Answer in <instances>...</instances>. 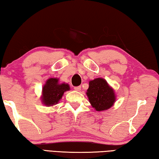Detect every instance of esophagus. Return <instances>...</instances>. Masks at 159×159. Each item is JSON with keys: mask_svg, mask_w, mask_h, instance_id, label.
Returning a JSON list of instances; mask_svg holds the SVG:
<instances>
[{"mask_svg": "<svg viewBox=\"0 0 159 159\" xmlns=\"http://www.w3.org/2000/svg\"><path fill=\"white\" fill-rule=\"evenodd\" d=\"M74 89H75V90H76V91H80V90L81 89V87H80V86L75 87H74Z\"/></svg>", "mask_w": 159, "mask_h": 159, "instance_id": "obj_1", "label": "esophagus"}]
</instances>
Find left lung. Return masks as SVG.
<instances>
[{
	"label": "left lung",
	"mask_w": 159,
	"mask_h": 159,
	"mask_svg": "<svg viewBox=\"0 0 159 159\" xmlns=\"http://www.w3.org/2000/svg\"><path fill=\"white\" fill-rule=\"evenodd\" d=\"M87 94L92 107L97 111H104L112 107L115 102L114 90L109 86L106 80L97 78L89 83Z\"/></svg>",
	"instance_id": "8db88e82"
}]
</instances>
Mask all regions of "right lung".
I'll list each match as a JSON object with an SVG mask.
<instances>
[{
  "instance_id": "1",
  "label": "right lung",
  "mask_w": 159,
  "mask_h": 159,
  "mask_svg": "<svg viewBox=\"0 0 159 159\" xmlns=\"http://www.w3.org/2000/svg\"><path fill=\"white\" fill-rule=\"evenodd\" d=\"M70 90V86L67 84H59L57 78H50L43 88L42 101L44 104L55 105L62 98L63 94Z\"/></svg>"
}]
</instances>
